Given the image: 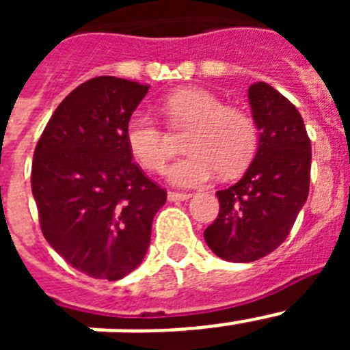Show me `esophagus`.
Wrapping results in <instances>:
<instances>
[{"mask_svg":"<svg viewBox=\"0 0 350 350\" xmlns=\"http://www.w3.org/2000/svg\"><path fill=\"white\" fill-rule=\"evenodd\" d=\"M191 194L187 193H175V191H170L168 193V200L170 202H185V200H189Z\"/></svg>","mask_w":350,"mask_h":350,"instance_id":"1","label":"esophagus"}]
</instances>
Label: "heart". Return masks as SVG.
Returning a JSON list of instances; mask_svg holds the SVG:
<instances>
[{
    "label": "heart",
    "instance_id": "1",
    "mask_svg": "<svg viewBox=\"0 0 350 350\" xmlns=\"http://www.w3.org/2000/svg\"><path fill=\"white\" fill-rule=\"evenodd\" d=\"M166 108L173 124L191 126L184 142L189 154L166 170L172 184L196 187L215 177L219 170L226 177H233L254 157L258 145L254 120L238 108L226 107L212 92L182 89L170 96ZM124 137L129 152L148 172H159L172 156L168 135L144 110L131 113Z\"/></svg>",
    "mask_w": 350,
    "mask_h": 350
}]
</instances>
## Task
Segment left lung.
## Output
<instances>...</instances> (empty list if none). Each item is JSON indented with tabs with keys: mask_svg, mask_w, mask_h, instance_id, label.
I'll return each mask as SVG.
<instances>
[{
	"mask_svg": "<svg viewBox=\"0 0 350 350\" xmlns=\"http://www.w3.org/2000/svg\"><path fill=\"white\" fill-rule=\"evenodd\" d=\"M249 105L258 152L237 184L215 193L219 215L203 233L213 254L233 262L273 252L291 233L310 185L312 147L295 105L267 82L250 85Z\"/></svg>",
	"mask_w": 350,
	"mask_h": 350,
	"instance_id": "8db88e82",
	"label": "left lung"
}]
</instances>
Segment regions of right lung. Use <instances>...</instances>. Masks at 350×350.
Returning a JSON list of instances; mask_svg holds the SVG:
<instances>
[{"instance_id":"obj_1","label":"right lung","mask_w":350,"mask_h":350,"mask_svg":"<svg viewBox=\"0 0 350 350\" xmlns=\"http://www.w3.org/2000/svg\"><path fill=\"white\" fill-rule=\"evenodd\" d=\"M148 88L117 77L80 83L35 148L31 191L52 249L92 279L119 280L144 261L166 191L133 163L124 129Z\"/></svg>"}]
</instances>
